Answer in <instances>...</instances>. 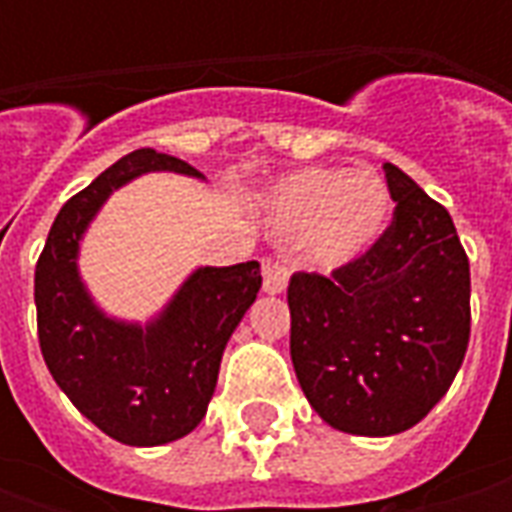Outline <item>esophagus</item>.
Listing matches in <instances>:
<instances>
[{
  "mask_svg": "<svg viewBox=\"0 0 512 512\" xmlns=\"http://www.w3.org/2000/svg\"><path fill=\"white\" fill-rule=\"evenodd\" d=\"M262 276H265V293L276 296V293H285L287 279H290V270H287L285 262H279V259H265V265H262Z\"/></svg>",
  "mask_w": 512,
  "mask_h": 512,
  "instance_id": "esophagus-1",
  "label": "esophagus"
}]
</instances>
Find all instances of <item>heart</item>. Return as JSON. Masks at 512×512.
Segmentation results:
<instances>
[{
  "label": "heart",
  "mask_w": 512,
  "mask_h": 512,
  "mask_svg": "<svg viewBox=\"0 0 512 512\" xmlns=\"http://www.w3.org/2000/svg\"><path fill=\"white\" fill-rule=\"evenodd\" d=\"M265 213L279 233H299L307 262L339 270L359 262L382 239L390 190L373 170H293L270 187Z\"/></svg>",
  "instance_id": "1"
}]
</instances>
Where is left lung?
Listing matches in <instances>:
<instances>
[{
  "label": "left lung",
  "mask_w": 512,
  "mask_h": 512,
  "mask_svg": "<svg viewBox=\"0 0 512 512\" xmlns=\"http://www.w3.org/2000/svg\"><path fill=\"white\" fill-rule=\"evenodd\" d=\"M393 222L330 276L293 273L290 359L310 407L353 436H396L453 384L470 342V262L450 213L384 162Z\"/></svg>",
  "instance_id": "8db88e82"
}]
</instances>
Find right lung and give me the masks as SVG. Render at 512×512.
Instances as JSON below:
<instances>
[{
  "label": "right lung",
  "mask_w": 512,
  "mask_h": 512,
  "mask_svg": "<svg viewBox=\"0 0 512 512\" xmlns=\"http://www.w3.org/2000/svg\"><path fill=\"white\" fill-rule=\"evenodd\" d=\"M156 170L205 179L150 148L122 156L59 210L33 282L53 382L85 419L130 447L176 442L205 419L227 339L262 287L259 262L196 267L148 325L113 319L93 302L79 276V242L113 190Z\"/></svg>",
  "instance_id": "obj_1"
}]
</instances>
